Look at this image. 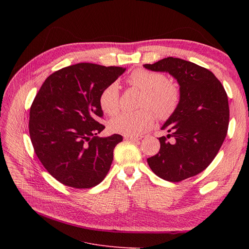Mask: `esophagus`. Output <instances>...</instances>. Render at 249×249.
Segmentation results:
<instances>
[{
    "label": "esophagus",
    "mask_w": 249,
    "mask_h": 249,
    "mask_svg": "<svg viewBox=\"0 0 249 249\" xmlns=\"http://www.w3.org/2000/svg\"><path fill=\"white\" fill-rule=\"evenodd\" d=\"M124 139L127 140V141H131V142H137L141 139V137H138V136H131V135H125L124 136Z\"/></svg>",
    "instance_id": "1"
}]
</instances>
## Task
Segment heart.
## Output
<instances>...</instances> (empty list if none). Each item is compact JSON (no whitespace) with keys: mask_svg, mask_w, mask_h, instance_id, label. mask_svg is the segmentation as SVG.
<instances>
[{"mask_svg":"<svg viewBox=\"0 0 249 249\" xmlns=\"http://www.w3.org/2000/svg\"><path fill=\"white\" fill-rule=\"evenodd\" d=\"M129 85L143 91L141 109L134 113H121L110 121L112 132L124 135H140L154 123L156 116L167 119L177 110L179 103L178 87L169 83L167 77L160 72L146 70H135L127 78ZM102 111L110 116L115 115L120 108L119 86L112 83L105 88L99 99Z\"/></svg>","mask_w":249,"mask_h":249,"instance_id":"b5f03b06","label":"heart"}]
</instances>
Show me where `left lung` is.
<instances>
[{
  "instance_id": "obj_1",
  "label": "left lung",
  "mask_w": 249,
  "mask_h": 249,
  "mask_svg": "<svg viewBox=\"0 0 249 249\" xmlns=\"http://www.w3.org/2000/svg\"><path fill=\"white\" fill-rule=\"evenodd\" d=\"M167 72L179 86V103L161 129L160 149L147 159L151 171L168 181H180L202 173L217 155L229 124L226 91L212 71L191 61L167 57L143 65Z\"/></svg>"
}]
</instances>
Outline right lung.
<instances>
[{
  "instance_id": "add662e5",
  "label": "right lung",
  "mask_w": 249,
  "mask_h": 249,
  "mask_svg": "<svg viewBox=\"0 0 249 249\" xmlns=\"http://www.w3.org/2000/svg\"><path fill=\"white\" fill-rule=\"evenodd\" d=\"M126 69L77 63L50 74L37 93L29 117V133L39 160L61 184L95 187L105 178L119 134L97 136L103 111L100 95Z\"/></svg>"
}]
</instances>
